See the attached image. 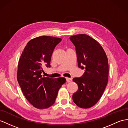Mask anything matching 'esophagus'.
Masks as SVG:
<instances>
[{
  "mask_svg": "<svg viewBox=\"0 0 128 128\" xmlns=\"http://www.w3.org/2000/svg\"><path fill=\"white\" fill-rule=\"evenodd\" d=\"M66 80L68 82H71L72 81V79L70 78H66Z\"/></svg>",
  "mask_w": 128,
  "mask_h": 128,
  "instance_id": "obj_1",
  "label": "esophagus"
}]
</instances>
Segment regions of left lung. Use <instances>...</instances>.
<instances>
[{"instance_id": "obj_1", "label": "left lung", "mask_w": 128, "mask_h": 128, "mask_svg": "<svg viewBox=\"0 0 128 128\" xmlns=\"http://www.w3.org/2000/svg\"><path fill=\"white\" fill-rule=\"evenodd\" d=\"M70 38L76 46L78 67L85 69L82 76L73 79L78 86L73 100L79 108H91L100 99L108 84L107 56L100 43L88 35L79 34Z\"/></svg>"}]
</instances>
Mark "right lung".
Here are the masks:
<instances>
[{
    "label": "right lung",
    "instance_id": "right-lung-1",
    "mask_svg": "<svg viewBox=\"0 0 128 128\" xmlns=\"http://www.w3.org/2000/svg\"><path fill=\"white\" fill-rule=\"evenodd\" d=\"M62 40L58 37L41 36L29 40L18 64L17 78L25 97L33 106L47 108L54 104L64 78L42 77L43 66L50 67L54 49Z\"/></svg>",
    "mask_w": 128,
    "mask_h": 128
}]
</instances>
